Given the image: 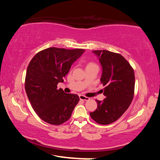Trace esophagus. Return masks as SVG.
I'll return each mask as SVG.
<instances>
[{
	"mask_svg": "<svg viewBox=\"0 0 160 160\" xmlns=\"http://www.w3.org/2000/svg\"><path fill=\"white\" fill-rule=\"evenodd\" d=\"M79 97H80V99L84 100V101H88V100L90 99V98H89V97H87L85 96L82 95V94H80V95L79 96Z\"/></svg>",
	"mask_w": 160,
	"mask_h": 160,
	"instance_id": "1",
	"label": "esophagus"
}]
</instances>
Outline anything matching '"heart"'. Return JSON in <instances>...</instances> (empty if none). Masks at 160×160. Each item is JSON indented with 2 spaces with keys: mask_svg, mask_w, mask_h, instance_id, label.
<instances>
[{
  "mask_svg": "<svg viewBox=\"0 0 160 160\" xmlns=\"http://www.w3.org/2000/svg\"><path fill=\"white\" fill-rule=\"evenodd\" d=\"M90 64H94V63H89L88 65H90Z\"/></svg>",
  "mask_w": 160,
  "mask_h": 160,
  "instance_id": "b5f03b06",
  "label": "heart"
}]
</instances>
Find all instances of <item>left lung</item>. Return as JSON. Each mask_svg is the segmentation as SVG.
Returning <instances> with one entry per match:
<instances>
[{
	"label": "left lung",
	"instance_id": "left-lung-1",
	"mask_svg": "<svg viewBox=\"0 0 160 160\" xmlns=\"http://www.w3.org/2000/svg\"><path fill=\"white\" fill-rule=\"evenodd\" d=\"M92 52L102 66L100 81L105 86L106 98L97 100V109L90 115L97 123L107 125L120 118L131 104L134 95V70L121 54L107 50Z\"/></svg>",
	"mask_w": 160,
	"mask_h": 160
}]
</instances>
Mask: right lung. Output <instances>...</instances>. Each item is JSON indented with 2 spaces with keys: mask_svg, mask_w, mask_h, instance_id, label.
Wrapping results in <instances>:
<instances>
[{
  "mask_svg": "<svg viewBox=\"0 0 160 160\" xmlns=\"http://www.w3.org/2000/svg\"><path fill=\"white\" fill-rule=\"evenodd\" d=\"M85 50L56 47L39 51L29 63L25 90L34 112L40 118L52 125H61L71 116L80 98L58 89V82L68 73L72 63Z\"/></svg>",
  "mask_w": 160,
  "mask_h": 160,
  "instance_id": "right-lung-1",
  "label": "right lung"
}]
</instances>
